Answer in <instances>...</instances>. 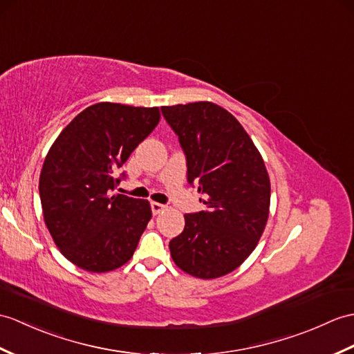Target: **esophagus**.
Segmentation results:
<instances>
[{"instance_id": "obj_1", "label": "esophagus", "mask_w": 354, "mask_h": 354, "mask_svg": "<svg viewBox=\"0 0 354 354\" xmlns=\"http://www.w3.org/2000/svg\"><path fill=\"white\" fill-rule=\"evenodd\" d=\"M151 209H152V212L155 216L157 214H160L161 211H164L166 209V205H162V203H158V202H151Z\"/></svg>"}]
</instances>
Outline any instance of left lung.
<instances>
[{"label":"left lung","instance_id":"left-lung-1","mask_svg":"<svg viewBox=\"0 0 354 354\" xmlns=\"http://www.w3.org/2000/svg\"><path fill=\"white\" fill-rule=\"evenodd\" d=\"M187 161V180L202 193L205 211L185 214L169 243L185 273L216 279L240 267L257 248L270 208V179L241 123L212 102L161 106Z\"/></svg>","mask_w":354,"mask_h":354}]
</instances>
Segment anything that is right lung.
<instances>
[{
	"label": "right lung",
	"instance_id": "right-lung-1",
	"mask_svg": "<svg viewBox=\"0 0 354 354\" xmlns=\"http://www.w3.org/2000/svg\"><path fill=\"white\" fill-rule=\"evenodd\" d=\"M160 120L157 106H87L49 149L39 180L44 218L57 248L80 268L105 273L133 258L152 217L147 201L111 192L120 167Z\"/></svg>",
	"mask_w": 354,
	"mask_h": 354
}]
</instances>
